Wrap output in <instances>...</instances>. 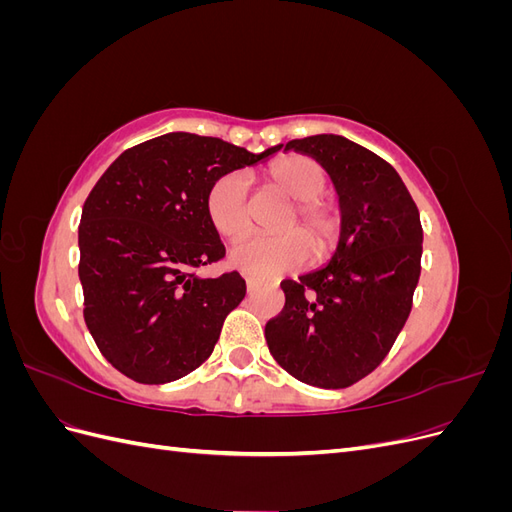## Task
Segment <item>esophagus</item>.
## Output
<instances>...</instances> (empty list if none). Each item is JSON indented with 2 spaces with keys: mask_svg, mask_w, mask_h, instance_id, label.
<instances>
[{
  "mask_svg": "<svg viewBox=\"0 0 512 512\" xmlns=\"http://www.w3.org/2000/svg\"><path fill=\"white\" fill-rule=\"evenodd\" d=\"M245 286H247V292H254L260 286V282L254 280V277H245Z\"/></svg>",
  "mask_w": 512,
  "mask_h": 512,
  "instance_id": "obj_1",
  "label": "esophagus"
}]
</instances>
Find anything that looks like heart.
Returning <instances> with one entry per match:
<instances>
[{"instance_id":"obj_1","label":"heart","mask_w":512,"mask_h":512,"mask_svg":"<svg viewBox=\"0 0 512 512\" xmlns=\"http://www.w3.org/2000/svg\"><path fill=\"white\" fill-rule=\"evenodd\" d=\"M273 188L292 200L280 222L282 235H252L237 241L228 254L230 265L252 277H273L303 265L312 250L314 258L327 254L339 235V215L320 194L327 188L324 168L307 156H286L267 170ZM207 215L213 228L226 239H239L250 230V188L239 170L215 179L207 194ZM297 227L300 232L292 231Z\"/></svg>"}]
</instances>
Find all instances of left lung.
<instances>
[{"label": "left lung", "instance_id": "8db88e82", "mask_svg": "<svg viewBox=\"0 0 512 512\" xmlns=\"http://www.w3.org/2000/svg\"><path fill=\"white\" fill-rule=\"evenodd\" d=\"M282 147L327 170L342 228L327 265L282 282L286 305L267 322L265 337L290 376L346 389L384 361L410 316L421 275V215L397 170L344 136L316 134Z\"/></svg>", "mask_w": 512, "mask_h": 512}]
</instances>
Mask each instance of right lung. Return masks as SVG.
Returning <instances> with one entry per match:
<instances>
[{
	"instance_id": "add662e5",
	"label": "right lung",
	"mask_w": 512,
	"mask_h": 512,
	"mask_svg": "<svg viewBox=\"0 0 512 512\" xmlns=\"http://www.w3.org/2000/svg\"><path fill=\"white\" fill-rule=\"evenodd\" d=\"M277 151L168 132L123 151L89 192L79 226L83 314L123 376L164 384L209 359L226 316L245 297V280L237 271L192 273L226 252L207 194L215 179Z\"/></svg>"
}]
</instances>
